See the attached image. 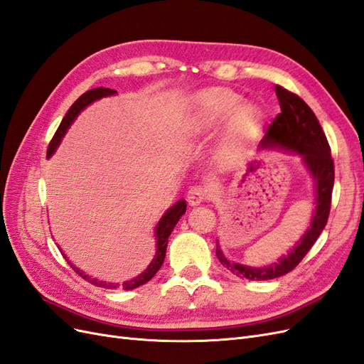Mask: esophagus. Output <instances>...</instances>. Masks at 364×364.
I'll list each match as a JSON object with an SVG mask.
<instances>
[{"label":"esophagus","mask_w":364,"mask_h":364,"mask_svg":"<svg viewBox=\"0 0 364 364\" xmlns=\"http://www.w3.org/2000/svg\"><path fill=\"white\" fill-rule=\"evenodd\" d=\"M205 197H206V191L203 186L196 185L188 191V203L190 206H197L205 200Z\"/></svg>","instance_id":"34e87169"}]
</instances>
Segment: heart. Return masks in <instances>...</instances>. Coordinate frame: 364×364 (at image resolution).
I'll use <instances>...</instances> for the list:
<instances>
[{
  "mask_svg": "<svg viewBox=\"0 0 364 364\" xmlns=\"http://www.w3.org/2000/svg\"><path fill=\"white\" fill-rule=\"evenodd\" d=\"M226 124L218 139V156L230 159L243 150L262 123V109L253 103H243V97L225 90L211 87L196 95L190 115V129L206 132Z\"/></svg>",
  "mask_w": 364,
  "mask_h": 364,
  "instance_id": "heart-1",
  "label": "heart"
}]
</instances>
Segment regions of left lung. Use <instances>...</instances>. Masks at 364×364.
<instances>
[{
	"label": "left lung",
	"instance_id": "obj_1",
	"mask_svg": "<svg viewBox=\"0 0 364 364\" xmlns=\"http://www.w3.org/2000/svg\"><path fill=\"white\" fill-rule=\"evenodd\" d=\"M281 106V114L267 127L259 142V150H281L301 156L305 171L313 179L314 211L302 237L296 241L285 255L267 266H247L230 261L222 250L218 240L215 255L230 273L250 281H267L279 278L291 272L313 247L328 222L331 209V194L334 186V162L326 136L318 124L314 112L301 97L274 87Z\"/></svg>",
	"mask_w": 364,
	"mask_h": 364
}]
</instances>
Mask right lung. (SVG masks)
Listing matches in <instances>:
<instances>
[{
    "label": "right lung",
    "mask_w": 364,
    "mask_h": 364,
    "mask_svg": "<svg viewBox=\"0 0 364 364\" xmlns=\"http://www.w3.org/2000/svg\"><path fill=\"white\" fill-rule=\"evenodd\" d=\"M111 95H117V91L114 90H109V87H95V90H91L85 92L82 97H79L75 100V103L70 107V111L67 112V115L63 117L62 123L58 129L56 134H54L48 150H47V158H51L54 155V151L58 150V147L60 146V142L63 139V136L67 135L68 129L71 127V124L75 121V118L80 115L82 111L92 105L97 100H102L105 97H111ZM186 211V202L183 199L176 202L173 206H170L167 211L164 213V215L159 218V222L155 228V240H156V252H155V257L150 261V264L147 266V269L139 273L138 277L132 278L129 281H124L123 284L119 282H106V281H98L97 278L90 277V274H86L85 272H82L79 267H75L71 261H68L70 266L80 274L83 279H86L87 282H91L92 285H97V287H103V289H123V290H134L141 287V285H144L146 282H149L153 277H155L156 272L161 269L162 262L165 259V252H167V245H168V237L173 232V229L176 226V223L179 222V218L185 214ZM65 257V255H63ZM67 258V257H65Z\"/></svg>",
    "instance_id": "add662e5"
}]
</instances>
